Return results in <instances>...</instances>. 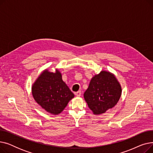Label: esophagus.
I'll return each instance as SVG.
<instances>
[{
	"label": "esophagus",
	"mask_w": 153,
	"mask_h": 153,
	"mask_svg": "<svg viewBox=\"0 0 153 153\" xmlns=\"http://www.w3.org/2000/svg\"><path fill=\"white\" fill-rule=\"evenodd\" d=\"M75 95L77 96V97H80V96H81V92L78 91V92L75 93Z\"/></svg>",
	"instance_id": "1"
}]
</instances>
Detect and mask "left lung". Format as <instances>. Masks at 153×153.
<instances>
[{"mask_svg":"<svg viewBox=\"0 0 153 153\" xmlns=\"http://www.w3.org/2000/svg\"><path fill=\"white\" fill-rule=\"evenodd\" d=\"M122 92V86L115 74L103 70L92 77L84 97L92 113L98 115L114 107Z\"/></svg>","mask_w":153,"mask_h":153,"instance_id":"8db88e82","label":"left lung"}]
</instances>
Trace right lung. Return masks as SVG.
Listing matches in <instances>:
<instances>
[{"instance_id": "add662e5", "label": "right lung", "mask_w": 153, "mask_h": 153, "mask_svg": "<svg viewBox=\"0 0 153 153\" xmlns=\"http://www.w3.org/2000/svg\"><path fill=\"white\" fill-rule=\"evenodd\" d=\"M35 102L43 109L53 115L61 114L69 102L74 97L66 84L62 81L59 69L54 72L45 69L31 85Z\"/></svg>"}]
</instances>
